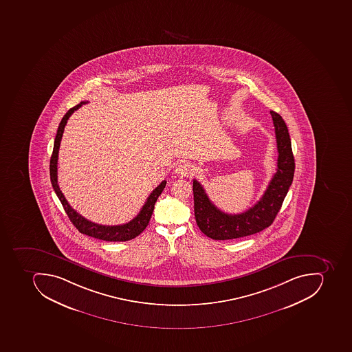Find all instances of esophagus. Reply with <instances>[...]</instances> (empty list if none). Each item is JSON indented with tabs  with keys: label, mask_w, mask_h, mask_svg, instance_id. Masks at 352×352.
<instances>
[{
	"label": "esophagus",
	"mask_w": 352,
	"mask_h": 352,
	"mask_svg": "<svg viewBox=\"0 0 352 352\" xmlns=\"http://www.w3.org/2000/svg\"><path fill=\"white\" fill-rule=\"evenodd\" d=\"M193 166L190 162H180L175 168V173L181 177H190V175H193Z\"/></svg>",
	"instance_id": "obj_1"
}]
</instances>
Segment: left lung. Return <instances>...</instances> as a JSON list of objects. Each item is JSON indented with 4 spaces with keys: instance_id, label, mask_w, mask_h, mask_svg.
Returning <instances> with one entry per match:
<instances>
[{
    "instance_id": "1",
    "label": "left lung",
    "mask_w": 352,
    "mask_h": 352,
    "mask_svg": "<svg viewBox=\"0 0 352 352\" xmlns=\"http://www.w3.org/2000/svg\"><path fill=\"white\" fill-rule=\"evenodd\" d=\"M277 140V171L253 207L241 214H227L214 206L203 185L194 179V214L201 232L214 240H231L261 232L272 225L292 184L294 157L288 127L277 112L270 111Z\"/></svg>"
}]
</instances>
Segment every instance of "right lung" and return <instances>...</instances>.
Segmentation results:
<instances>
[{
	"label": "right lung",
	"instance_id": "1",
	"mask_svg": "<svg viewBox=\"0 0 352 352\" xmlns=\"http://www.w3.org/2000/svg\"><path fill=\"white\" fill-rule=\"evenodd\" d=\"M87 103V101H82L77 106L69 109L67 114L64 116L63 119L60 122L56 132V140H54V146H53L52 156L50 159V179L52 183L53 190L56 192V196L61 201L64 210L67 212V217L71 220L72 223L78 229L82 234L89 235L99 240L109 241V242H124V241L132 240L136 238L138 235L145 230L146 227L148 226L149 220H151V214H153L155 204L158 199L159 195L162 193L164 186L167 184V181H162L160 184L157 186L155 190L151 192L148 199L144 204V206L140 209L138 216L131 221L124 223V225L119 226H102L95 223V222L89 221L86 218L82 217V214H78L76 210L69 206L67 199L64 197L63 193L58 188V148L61 144L62 136H63L64 127L67 125V120L69 119L73 112L76 111L77 109Z\"/></svg>",
	"mask_w": 352,
	"mask_h": 352
}]
</instances>
